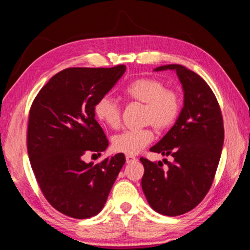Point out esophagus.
I'll use <instances>...</instances> for the list:
<instances>
[{"label":"esophagus","mask_w":250,"mask_h":250,"mask_svg":"<svg viewBox=\"0 0 250 250\" xmlns=\"http://www.w3.org/2000/svg\"><path fill=\"white\" fill-rule=\"evenodd\" d=\"M136 160H137V158H136V157H133V156H125V161H126V164H131V162L136 161Z\"/></svg>","instance_id":"34e87169"}]
</instances>
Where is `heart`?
Instances as JSON below:
<instances>
[{
	"label": "heart",
	"instance_id": "heart-1",
	"mask_svg": "<svg viewBox=\"0 0 250 250\" xmlns=\"http://www.w3.org/2000/svg\"><path fill=\"white\" fill-rule=\"evenodd\" d=\"M125 96L145 104L144 121L157 130L167 129L178 118L181 100L177 91L166 89L165 83L154 78H140L125 88ZM94 114L102 124L116 129L120 125L121 109L118 102L109 96L101 97L94 105ZM153 139L150 128L126 129L112 139V148L128 156L139 153Z\"/></svg>",
	"mask_w": 250,
	"mask_h": 250
}]
</instances>
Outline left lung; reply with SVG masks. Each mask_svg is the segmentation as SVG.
Instances as JSON below:
<instances>
[{"label":"left lung","instance_id":"left-lung-1","mask_svg":"<svg viewBox=\"0 0 250 250\" xmlns=\"http://www.w3.org/2000/svg\"><path fill=\"white\" fill-rule=\"evenodd\" d=\"M166 70L176 71L184 106L172 128L150 151L171 156L173 161L164 169L161 161L140 158L145 167L141 187L154 211L179 216L195 208L211 187L223 151L224 122L215 94L203 78L180 64L153 71Z\"/></svg>","mask_w":250,"mask_h":250}]
</instances>
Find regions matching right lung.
Returning a JSON list of instances; mask_svg holds the SVG:
<instances>
[{
    "instance_id": "add662e5",
    "label": "right lung",
    "mask_w": 250,
    "mask_h": 250,
    "mask_svg": "<svg viewBox=\"0 0 250 250\" xmlns=\"http://www.w3.org/2000/svg\"><path fill=\"white\" fill-rule=\"evenodd\" d=\"M125 72L113 68H69L40 90L30 110L27 152L43 195L64 215L85 219L104 207L124 167V153L98 165L83 161L86 152L108 148L94 105Z\"/></svg>"
}]
</instances>
